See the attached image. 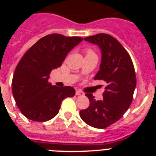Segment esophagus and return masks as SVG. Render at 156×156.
<instances>
[{
	"mask_svg": "<svg viewBox=\"0 0 156 156\" xmlns=\"http://www.w3.org/2000/svg\"><path fill=\"white\" fill-rule=\"evenodd\" d=\"M76 95H77V96H84V93L81 91V90H77L76 91Z\"/></svg>",
	"mask_w": 156,
	"mask_h": 156,
	"instance_id": "esophagus-1",
	"label": "esophagus"
}]
</instances>
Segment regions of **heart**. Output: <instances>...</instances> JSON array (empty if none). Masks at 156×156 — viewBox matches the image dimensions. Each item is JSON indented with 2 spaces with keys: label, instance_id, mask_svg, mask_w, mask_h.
<instances>
[{
  "label": "heart",
  "instance_id": "heart-1",
  "mask_svg": "<svg viewBox=\"0 0 156 156\" xmlns=\"http://www.w3.org/2000/svg\"><path fill=\"white\" fill-rule=\"evenodd\" d=\"M88 52H90V51H88Z\"/></svg>",
  "mask_w": 156,
  "mask_h": 156
}]
</instances>
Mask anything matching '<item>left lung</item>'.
Listing matches in <instances>:
<instances>
[{"mask_svg":"<svg viewBox=\"0 0 156 156\" xmlns=\"http://www.w3.org/2000/svg\"><path fill=\"white\" fill-rule=\"evenodd\" d=\"M84 41L100 48L101 60L94 80L105 81L107 86L102 100L96 101L92 94H86L90 105L81 110L80 115L87 124L104 129L119 120L131 104L137 83L134 67L125 48L112 36L98 34Z\"/></svg>","mask_w":156,"mask_h":156,"instance_id":"left-lung-1","label":"left lung"}]
</instances>
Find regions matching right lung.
<instances>
[{
    "instance_id": "obj_1",
    "label": "right lung",
    "mask_w": 156,
    "mask_h": 156,
    "mask_svg": "<svg viewBox=\"0 0 156 156\" xmlns=\"http://www.w3.org/2000/svg\"><path fill=\"white\" fill-rule=\"evenodd\" d=\"M83 41L79 37L49 34L26 52L14 73L12 94L22 113L29 119L45 122L55 116L62 101L73 97L72 87L48 83L51 72L62 66L69 52Z\"/></svg>"
}]
</instances>
